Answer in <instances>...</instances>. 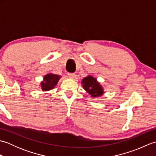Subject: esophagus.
<instances>
[{
	"label": "esophagus",
	"instance_id": "34e87169",
	"mask_svg": "<svg viewBox=\"0 0 156 156\" xmlns=\"http://www.w3.org/2000/svg\"><path fill=\"white\" fill-rule=\"evenodd\" d=\"M68 76L69 78H75L76 74H74V73H68Z\"/></svg>",
	"mask_w": 156,
	"mask_h": 156
}]
</instances>
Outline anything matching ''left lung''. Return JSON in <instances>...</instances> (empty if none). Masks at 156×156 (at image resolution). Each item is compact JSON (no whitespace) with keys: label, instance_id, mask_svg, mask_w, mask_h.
<instances>
[{"label":"left lung","instance_id":"8db88e82","mask_svg":"<svg viewBox=\"0 0 156 156\" xmlns=\"http://www.w3.org/2000/svg\"><path fill=\"white\" fill-rule=\"evenodd\" d=\"M82 87L91 97H99L104 94V89L102 88L97 79L91 75L82 79L81 82Z\"/></svg>","mask_w":156,"mask_h":156}]
</instances>
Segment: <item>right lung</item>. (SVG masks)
Instances as JSON below:
<instances>
[{
	"mask_svg": "<svg viewBox=\"0 0 156 156\" xmlns=\"http://www.w3.org/2000/svg\"><path fill=\"white\" fill-rule=\"evenodd\" d=\"M60 78V76L51 74V73L46 74L44 77V80L40 83V87L42 90L48 91L54 88Z\"/></svg>",
	"mask_w": 156,
	"mask_h": 156,
	"instance_id": "1",
	"label": "right lung"
}]
</instances>
